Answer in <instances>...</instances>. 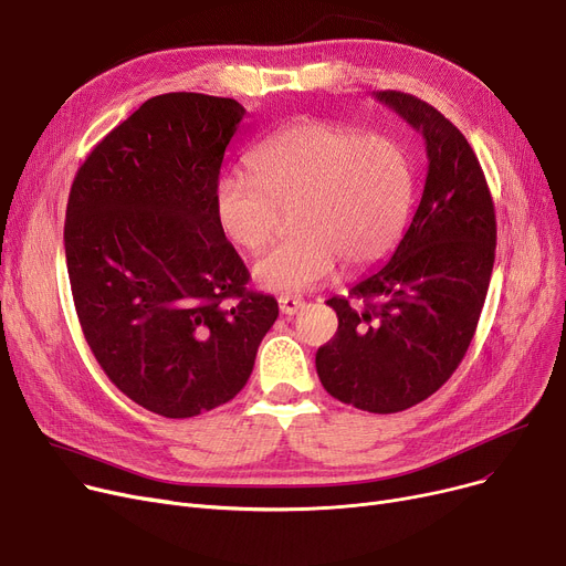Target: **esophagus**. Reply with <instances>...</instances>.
<instances>
[{
  "mask_svg": "<svg viewBox=\"0 0 566 566\" xmlns=\"http://www.w3.org/2000/svg\"><path fill=\"white\" fill-rule=\"evenodd\" d=\"M302 306H304V302L297 300V297H287V294H285V297H279V308H281V313L287 315V317L297 313Z\"/></svg>",
  "mask_w": 566,
  "mask_h": 566,
  "instance_id": "1",
  "label": "esophagus"
}]
</instances>
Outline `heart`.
<instances>
[{
    "mask_svg": "<svg viewBox=\"0 0 566 566\" xmlns=\"http://www.w3.org/2000/svg\"><path fill=\"white\" fill-rule=\"evenodd\" d=\"M249 175H226L213 209L237 247L262 251L292 211L297 237L260 258L253 279L272 292H306L336 262L364 269L400 239L412 205V168L396 143L329 122H302L260 143Z\"/></svg>",
    "mask_w": 566,
    "mask_h": 566,
    "instance_id": "obj_1",
    "label": "heart"
}]
</instances>
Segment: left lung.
<instances>
[{"instance_id": "obj_1", "label": "left lung", "mask_w": 566, "mask_h": 566, "mask_svg": "<svg viewBox=\"0 0 566 566\" xmlns=\"http://www.w3.org/2000/svg\"><path fill=\"white\" fill-rule=\"evenodd\" d=\"M426 140L428 172L410 228L385 266L327 304L336 336L317 349L319 382L375 415L436 394L463 361L495 262V207L470 143L426 101L380 92Z\"/></svg>"}]
</instances>
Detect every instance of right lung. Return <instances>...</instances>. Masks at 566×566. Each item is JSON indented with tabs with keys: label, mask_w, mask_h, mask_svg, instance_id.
I'll return each mask as SVG.
<instances>
[{
	"label": "right lung",
	"mask_w": 566,
	"mask_h": 566,
	"mask_svg": "<svg viewBox=\"0 0 566 566\" xmlns=\"http://www.w3.org/2000/svg\"><path fill=\"white\" fill-rule=\"evenodd\" d=\"M247 111L234 98L160 94L92 149L66 205L64 249L80 327L111 382L149 412L186 419L251 378L279 317L213 193Z\"/></svg>",
	"instance_id": "right-lung-1"
}]
</instances>
